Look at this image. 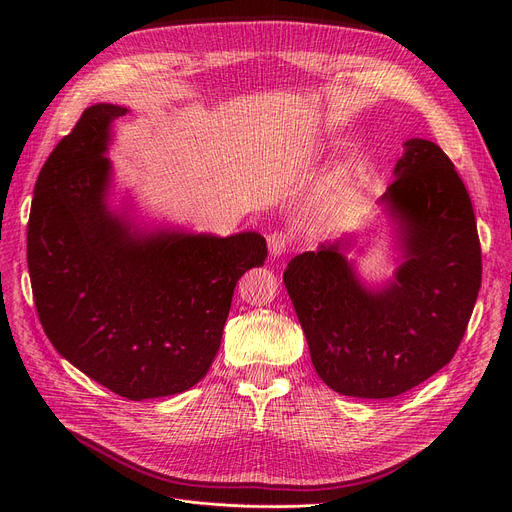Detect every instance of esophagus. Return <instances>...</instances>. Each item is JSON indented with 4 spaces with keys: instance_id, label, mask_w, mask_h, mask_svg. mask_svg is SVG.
Masks as SVG:
<instances>
[{
    "instance_id": "34e87169",
    "label": "esophagus",
    "mask_w": 512,
    "mask_h": 512,
    "mask_svg": "<svg viewBox=\"0 0 512 512\" xmlns=\"http://www.w3.org/2000/svg\"><path fill=\"white\" fill-rule=\"evenodd\" d=\"M288 234L286 232H274L267 236V249H270L272 257H280L288 251Z\"/></svg>"
}]
</instances>
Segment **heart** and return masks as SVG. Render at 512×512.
<instances>
[{
    "instance_id": "heart-1",
    "label": "heart",
    "mask_w": 512,
    "mask_h": 512,
    "mask_svg": "<svg viewBox=\"0 0 512 512\" xmlns=\"http://www.w3.org/2000/svg\"><path fill=\"white\" fill-rule=\"evenodd\" d=\"M338 176H340V174H338Z\"/></svg>"
}]
</instances>
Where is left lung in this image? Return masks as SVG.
Segmentation results:
<instances>
[{
    "label": "left lung",
    "instance_id": "obj_1",
    "mask_svg": "<svg viewBox=\"0 0 512 512\" xmlns=\"http://www.w3.org/2000/svg\"><path fill=\"white\" fill-rule=\"evenodd\" d=\"M380 203L400 251L394 278L367 284L353 236L290 259L284 284L317 375L334 392L392 398L440 371L459 348L481 286L467 188L432 141L409 139Z\"/></svg>",
    "mask_w": 512,
    "mask_h": 512
}]
</instances>
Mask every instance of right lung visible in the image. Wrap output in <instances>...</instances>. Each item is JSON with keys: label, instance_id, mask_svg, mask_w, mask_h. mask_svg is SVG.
Returning <instances> with one entry per match:
<instances>
[{"label": "right lung", "instance_id": "1", "mask_svg": "<svg viewBox=\"0 0 512 512\" xmlns=\"http://www.w3.org/2000/svg\"><path fill=\"white\" fill-rule=\"evenodd\" d=\"M95 103L51 151L35 184L26 261L56 351L128 400L180 394L205 378L234 286L267 257L259 232L141 226L110 205L112 124Z\"/></svg>", "mask_w": 512, "mask_h": 512}]
</instances>
